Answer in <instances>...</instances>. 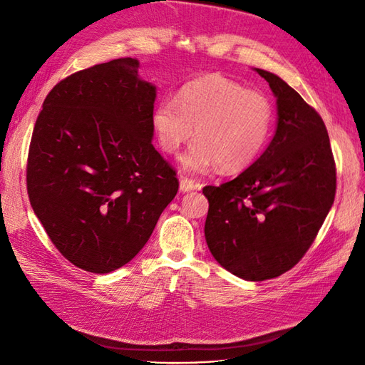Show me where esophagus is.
I'll list each match as a JSON object with an SVG mask.
<instances>
[{
    "label": "esophagus",
    "instance_id": "esophagus-1",
    "mask_svg": "<svg viewBox=\"0 0 365 365\" xmlns=\"http://www.w3.org/2000/svg\"><path fill=\"white\" fill-rule=\"evenodd\" d=\"M192 190H200V183L191 180V178L183 177L180 180V191L188 192V191H192Z\"/></svg>",
    "mask_w": 365,
    "mask_h": 365
}]
</instances>
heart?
<instances>
[{"instance_id": "obj_1", "label": "heart", "mask_w": 365, "mask_h": 365, "mask_svg": "<svg viewBox=\"0 0 365 365\" xmlns=\"http://www.w3.org/2000/svg\"><path fill=\"white\" fill-rule=\"evenodd\" d=\"M273 118L267 96L222 75H207L185 84L177 105L155 106L152 123L160 147L169 155L190 141L195 127L197 143L182 158L190 173H205L215 165L224 173H240L259 158Z\"/></svg>"}]
</instances>
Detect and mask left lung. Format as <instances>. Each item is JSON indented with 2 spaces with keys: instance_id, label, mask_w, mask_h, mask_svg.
I'll return each instance as SVG.
<instances>
[{
  "instance_id": "1",
  "label": "left lung",
  "mask_w": 365,
  "mask_h": 365,
  "mask_svg": "<svg viewBox=\"0 0 365 365\" xmlns=\"http://www.w3.org/2000/svg\"><path fill=\"white\" fill-rule=\"evenodd\" d=\"M255 72L277 98L276 135L234 180L204 187V230L222 268L265 281L293 268L314 243L334 202L336 161L320 114L277 75Z\"/></svg>"
}]
</instances>
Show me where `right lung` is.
I'll return each mask as SVG.
<instances>
[{"instance_id":"add662e5","label":"right lung","mask_w":365,"mask_h":365,"mask_svg":"<svg viewBox=\"0 0 365 365\" xmlns=\"http://www.w3.org/2000/svg\"><path fill=\"white\" fill-rule=\"evenodd\" d=\"M138 67L119 58L61 80L31 136V207L56 250L97 274L143 250L178 191L175 169L152 144L157 92Z\"/></svg>"}]
</instances>
